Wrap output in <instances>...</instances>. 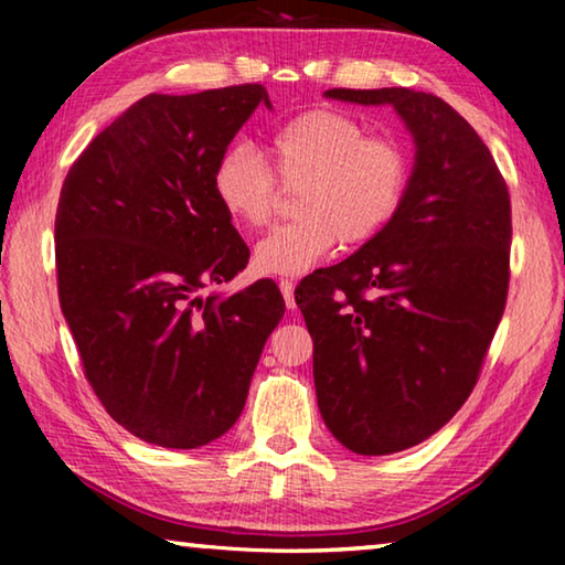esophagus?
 Returning <instances> with one entry per match:
<instances>
[{"label":"esophagus","mask_w":565,"mask_h":565,"mask_svg":"<svg viewBox=\"0 0 565 565\" xmlns=\"http://www.w3.org/2000/svg\"><path fill=\"white\" fill-rule=\"evenodd\" d=\"M294 281L291 279H281L279 281V289H281V294H284V301H286V306H289V309H296V301H294Z\"/></svg>","instance_id":"1"}]
</instances>
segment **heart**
<instances>
[{
    "instance_id": "heart-1",
    "label": "heart",
    "mask_w": 565,
    "mask_h": 565,
    "mask_svg": "<svg viewBox=\"0 0 565 565\" xmlns=\"http://www.w3.org/2000/svg\"><path fill=\"white\" fill-rule=\"evenodd\" d=\"M269 154L281 184L301 191L296 196L299 218L276 226L254 248V269L266 276L306 274L339 242L366 244L406 196V149L391 137H369L366 127L347 114H301L274 134ZM273 172L254 147H232L214 169L218 204L236 222L264 226L279 199Z\"/></svg>"
}]
</instances>
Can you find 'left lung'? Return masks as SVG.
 I'll return each mask as SVG.
<instances>
[{"label":"left lung","instance_id":"obj_1","mask_svg":"<svg viewBox=\"0 0 565 565\" xmlns=\"http://www.w3.org/2000/svg\"><path fill=\"white\" fill-rule=\"evenodd\" d=\"M323 97L388 104L416 147L394 218L294 291L323 424L349 451L386 456L434 436L476 386L509 294V189L471 124L434 94Z\"/></svg>","mask_w":565,"mask_h":565}]
</instances>
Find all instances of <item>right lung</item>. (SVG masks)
<instances>
[{"label":"right lung","mask_w":565,"mask_h":565,"mask_svg":"<svg viewBox=\"0 0 565 565\" xmlns=\"http://www.w3.org/2000/svg\"><path fill=\"white\" fill-rule=\"evenodd\" d=\"M262 84L149 94L82 151L54 222L60 303L107 414L141 441L199 448L242 416L284 296L246 269L248 248L214 194V169Z\"/></svg>","instance_id":"obj_1"}]
</instances>
